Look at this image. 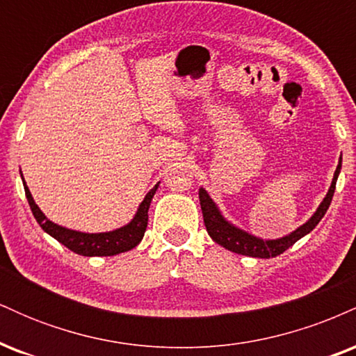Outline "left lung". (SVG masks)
I'll return each instance as SVG.
<instances>
[{
	"label": "left lung",
	"instance_id": "left-lung-1",
	"mask_svg": "<svg viewBox=\"0 0 356 356\" xmlns=\"http://www.w3.org/2000/svg\"><path fill=\"white\" fill-rule=\"evenodd\" d=\"M341 170V157L340 162H338L337 170H334L332 186H330L328 192H326L325 199H323L320 206L314 214L309 218L303 226L298 227L296 231H293L291 234L284 236V238L280 239H261L256 238V236L249 234V232L239 229L234 224H231L229 220H226L220 211L216 206V202L212 201L207 194L206 189H199V201H201V209L204 216V224H206V229L209 232L212 241L220 244L222 248L229 249V251L236 252V254L243 256H251V257H264V259H269V257H276L281 252H284L286 249L291 248L293 244L296 243L298 239H301L303 236L312 232L316 224L320 222L323 216L328 211L330 204H332L334 187H337V179L338 174Z\"/></svg>",
	"mask_w": 356,
	"mask_h": 356
}]
</instances>
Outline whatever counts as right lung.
I'll use <instances>...</instances> for the list:
<instances>
[{"label": "right lung", "mask_w": 356, "mask_h": 356, "mask_svg": "<svg viewBox=\"0 0 356 356\" xmlns=\"http://www.w3.org/2000/svg\"><path fill=\"white\" fill-rule=\"evenodd\" d=\"M24 186V194H26L28 204H30L31 212H33L36 222L42 226L44 232L55 238L58 243L67 246L70 251L76 252L81 256H115L120 252L130 251L140 243L144 238L145 229H147V220H149V207L152 202V197L157 191L159 182L155 184L154 189L147 192L144 201L140 202L138 209L134 216V219L124 227H118L115 231L108 232H97V234H88V232H80L67 229V227L58 226V224L51 222L47 216L40 211V207L36 206L33 201V195H31L30 189H28L26 182L23 179Z\"/></svg>", "instance_id": "1"}]
</instances>
